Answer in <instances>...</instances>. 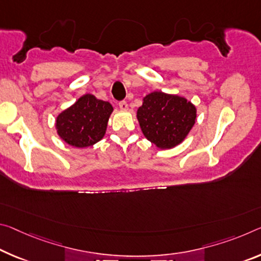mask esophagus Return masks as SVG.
Wrapping results in <instances>:
<instances>
[{
  "label": "esophagus",
  "mask_w": 261,
  "mask_h": 261,
  "mask_svg": "<svg viewBox=\"0 0 261 261\" xmlns=\"http://www.w3.org/2000/svg\"><path fill=\"white\" fill-rule=\"evenodd\" d=\"M118 106L122 110H127V103L125 101H121L118 103Z\"/></svg>",
  "instance_id": "esophagus-1"
}]
</instances>
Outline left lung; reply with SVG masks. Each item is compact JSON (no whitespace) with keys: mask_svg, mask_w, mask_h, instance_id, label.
<instances>
[{"mask_svg":"<svg viewBox=\"0 0 261 261\" xmlns=\"http://www.w3.org/2000/svg\"><path fill=\"white\" fill-rule=\"evenodd\" d=\"M137 118L145 137L159 148L182 143L196 121V108L187 98L153 92L143 98Z\"/></svg>","mask_w":261,"mask_h":261,"instance_id":"left-lung-1","label":"left lung"}]
</instances>
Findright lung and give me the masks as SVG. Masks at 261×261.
Masks as SVG:
<instances>
[{
    "instance_id": "right-lung-1",
    "label": "right lung",
    "mask_w": 261,
    "mask_h": 261,
    "mask_svg": "<svg viewBox=\"0 0 261 261\" xmlns=\"http://www.w3.org/2000/svg\"><path fill=\"white\" fill-rule=\"evenodd\" d=\"M113 106L86 94L58 115L56 127L59 137L74 147H88L103 138Z\"/></svg>"
}]
</instances>
